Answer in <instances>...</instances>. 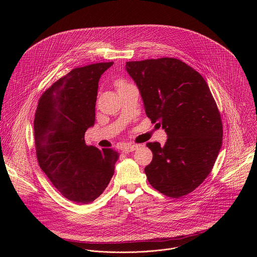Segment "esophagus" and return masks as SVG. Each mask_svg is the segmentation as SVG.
I'll use <instances>...</instances> for the list:
<instances>
[{
  "label": "esophagus",
  "instance_id": "34e87169",
  "mask_svg": "<svg viewBox=\"0 0 257 257\" xmlns=\"http://www.w3.org/2000/svg\"><path fill=\"white\" fill-rule=\"evenodd\" d=\"M139 148V146L137 145H127L125 147H123V152L125 153H128V152H132V151H135L136 149Z\"/></svg>",
  "mask_w": 257,
  "mask_h": 257
}]
</instances>
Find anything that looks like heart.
<instances>
[{
  "label": "heart",
  "mask_w": 257,
  "mask_h": 257,
  "mask_svg": "<svg viewBox=\"0 0 257 257\" xmlns=\"http://www.w3.org/2000/svg\"><path fill=\"white\" fill-rule=\"evenodd\" d=\"M126 85H128V84H126L125 82H123V81H121V80L117 81V83H116L117 89H118V88H121V87H123V86H126Z\"/></svg>",
  "instance_id": "obj_1"
}]
</instances>
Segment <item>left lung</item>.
<instances>
[{
	"mask_svg": "<svg viewBox=\"0 0 257 257\" xmlns=\"http://www.w3.org/2000/svg\"><path fill=\"white\" fill-rule=\"evenodd\" d=\"M147 115L162 124L168 139L152 151L145 168L149 184L163 195L180 198L193 192L212 171L222 142L220 110L202 75L183 61L162 57L126 62Z\"/></svg>",
	"mask_w": 257,
	"mask_h": 257,
	"instance_id": "obj_1",
	"label": "left lung"
}]
</instances>
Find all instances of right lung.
<instances>
[{
  "instance_id": "right-lung-1",
  "label": "right lung",
  "mask_w": 257,
  "mask_h": 257,
  "mask_svg": "<svg viewBox=\"0 0 257 257\" xmlns=\"http://www.w3.org/2000/svg\"><path fill=\"white\" fill-rule=\"evenodd\" d=\"M113 62L74 68L38 100L34 121L38 164L68 200L87 204L110 183L118 152L87 146L86 131L95 123L98 83Z\"/></svg>"
}]
</instances>
